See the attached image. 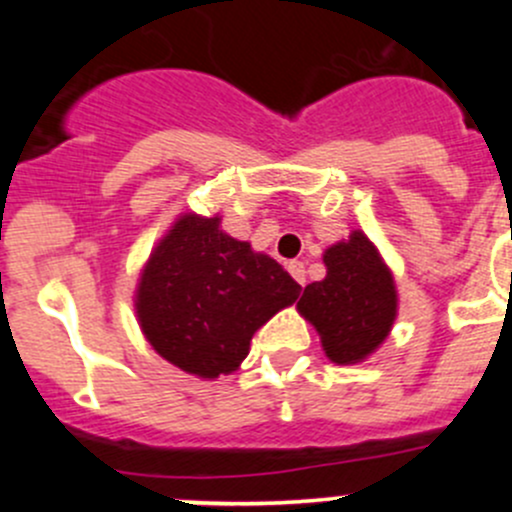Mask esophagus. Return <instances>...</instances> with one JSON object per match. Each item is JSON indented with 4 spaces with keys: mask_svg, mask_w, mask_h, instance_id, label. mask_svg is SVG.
<instances>
[{
    "mask_svg": "<svg viewBox=\"0 0 512 512\" xmlns=\"http://www.w3.org/2000/svg\"><path fill=\"white\" fill-rule=\"evenodd\" d=\"M287 270H289V275H292L294 280L299 282V285H304V282H307V275H304V265H302V262H297V260L287 262Z\"/></svg>",
    "mask_w": 512,
    "mask_h": 512,
    "instance_id": "1",
    "label": "esophagus"
}]
</instances>
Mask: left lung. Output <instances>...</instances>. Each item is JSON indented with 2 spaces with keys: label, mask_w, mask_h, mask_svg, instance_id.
<instances>
[{
  "label": "left lung",
  "mask_w": 512,
  "mask_h": 512,
  "mask_svg": "<svg viewBox=\"0 0 512 512\" xmlns=\"http://www.w3.org/2000/svg\"><path fill=\"white\" fill-rule=\"evenodd\" d=\"M327 275L304 287L297 312L317 329L329 361L361 364L391 334L399 314L394 272L361 230L322 255Z\"/></svg>",
  "instance_id": "obj_1"
}]
</instances>
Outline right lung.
<instances>
[{
  "mask_svg": "<svg viewBox=\"0 0 512 512\" xmlns=\"http://www.w3.org/2000/svg\"><path fill=\"white\" fill-rule=\"evenodd\" d=\"M299 289L280 262L227 235L220 215L183 213L148 255L133 307L168 364L215 381L240 369L257 329Z\"/></svg>",
  "mask_w": 512,
  "mask_h": 512,
  "instance_id": "add662e5",
  "label": "right lung"
}]
</instances>
